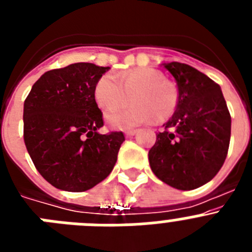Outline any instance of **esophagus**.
Here are the masks:
<instances>
[{
    "label": "esophagus",
    "mask_w": 252,
    "mask_h": 252,
    "mask_svg": "<svg viewBox=\"0 0 252 252\" xmlns=\"http://www.w3.org/2000/svg\"><path fill=\"white\" fill-rule=\"evenodd\" d=\"M137 132V130H126L125 131V135H126V137H131L133 136L135 133Z\"/></svg>",
    "instance_id": "obj_1"
}]
</instances>
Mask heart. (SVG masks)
I'll return each instance as SVG.
<instances>
[{"label": "heart", "mask_w": 252, "mask_h": 252, "mask_svg": "<svg viewBox=\"0 0 252 252\" xmlns=\"http://www.w3.org/2000/svg\"><path fill=\"white\" fill-rule=\"evenodd\" d=\"M131 97L133 104L106 113L107 125L117 130H127L142 124L168 120L178 106V91L165 81L161 72L153 68L133 69L113 77L103 74L95 82L93 95L103 111L112 110Z\"/></svg>", "instance_id": "obj_1"}]
</instances>
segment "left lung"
Here are the masks:
<instances>
[{"mask_svg": "<svg viewBox=\"0 0 252 252\" xmlns=\"http://www.w3.org/2000/svg\"><path fill=\"white\" fill-rule=\"evenodd\" d=\"M175 78L178 106L149 151L153 173L164 183L190 190L208 183L223 165L231 116L221 87L188 64H162Z\"/></svg>", "mask_w": 252, "mask_h": 252, "instance_id": "obj_1", "label": "left lung"}]
</instances>
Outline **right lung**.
Instances as JSON below:
<instances>
[{
    "label": "right lung",
    "instance_id": "add662e5",
    "mask_svg": "<svg viewBox=\"0 0 252 252\" xmlns=\"http://www.w3.org/2000/svg\"><path fill=\"white\" fill-rule=\"evenodd\" d=\"M110 69L74 63L44 73L24 103V141L46 182L66 192H84L106 179L125 141L120 131L101 135L95 82Z\"/></svg>",
    "mask_w": 252,
    "mask_h": 252
}]
</instances>
